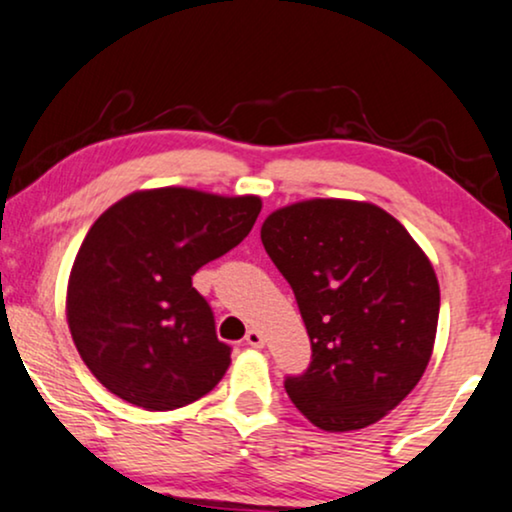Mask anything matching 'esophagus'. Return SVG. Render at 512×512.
Returning <instances> with one entry per match:
<instances>
[{
    "instance_id": "esophagus-1",
    "label": "esophagus",
    "mask_w": 512,
    "mask_h": 512,
    "mask_svg": "<svg viewBox=\"0 0 512 512\" xmlns=\"http://www.w3.org/2000/svg\"><path fill=\"white\" fill-rule=\"evenodd\" d=\"M245 342H248L250 347H262L264 338H262L260 331H255V328H252V331H248V335H245Z\"/></svg>"
}]
</instances>
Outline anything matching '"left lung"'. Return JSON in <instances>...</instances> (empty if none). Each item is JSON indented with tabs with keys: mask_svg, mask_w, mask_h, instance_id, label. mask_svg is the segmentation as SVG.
Wrapping results in <instances>:
<instances>
[{
	"mask_svg": "<svg viewBox=\"0 0 512 512\" xmlns=\"http://www.w3.org/2000/svg\"><path fill=\"white\" fill-rule=\"evenodd\" d=\"M262 243L312 342L307 371L286 375L288 397L321 430L373 425L430 361L439 319L430 260L392 215L354 200L276 210Z\"/></svg>",
	"mask_w": 512,
	"mask_h": 512,
	"instance_id": "8db88e82",
	"label": "left lung"
}]
</instances>
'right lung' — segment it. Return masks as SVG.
Listing matches in <instances>:
<instances>
[{
	"label": "right lung",
	"instance_id": "add662e5",
	"mask_svg": "<svg viewBox=\"0 0 512 512\" xmlns=\"http://www.w3.org/2000/svg\"><path fill=\"white\" fill-rule=\"evenodd\" d=\"M262 203L191 189L139 191L92 224L68 283V326L84 364L120 399L172 411L208 394L231 347L193 274L250 234Z\"/></svg>",
	"mask_w": 512,
	"mask_h": 512
}]
</instances>
